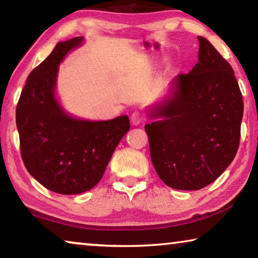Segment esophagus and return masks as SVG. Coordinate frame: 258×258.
<instances>
[{
  "instance_id": "esophagus-1",
  "label": "esophagus",
  "mask_w": 258,
  "mask_h": 258,
  "mask_svg": "<svg viewBox=\"0 0 258 258\" xmlns=\"http://www.w3.org/2000/svg\"><path fill=\"white\" fill-rule=\"evenodd\" d=\"M143 120V116L141 112L139 111H135L132 113V116H131V123H132L133 126H138L142 123Z\"/></svg>"
}]
</instances>
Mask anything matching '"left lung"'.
<instances>
[{
  "label": "left lung",
  "mask_w": 258,
  "mask_h": 258,
  "mask_svg": "<svg viewBox=\"0 0 258 258\" xmlns=\"http://www.w3.org/2000/svg\"><path fill=\"white\" fill-rule=\"evenodd\" d=\"M198 62L169 83L147 108L145 126L158 176L176 190L211 184L238 151L243 116L234 72L207 38L198 36Z\"/></svg>",
  "instance_id": "left-lung-1"
}]
</instances>
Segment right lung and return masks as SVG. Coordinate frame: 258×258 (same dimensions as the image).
I'll return each mask as SVG.
<instances>
[{
    "mask_svg": "<svg viewBox=\"0 0 258 258\" xmlns=\"http://www.w3.org/2000/svg\"><path fill=\"white\" fill-rule=\"evenodd\" d=\"M84 37L56 43L29 74L16 109L24 164L35 180L56 194L78 195L101 180L111 156L130 130L121 115L89 120L69 113L56 95L59 66Z\"/></svg>",
    "mask_w": 258,
    "mask_h": 258,
    "instance_id": "1",
    "label": "right lung"
}]
</instances>
